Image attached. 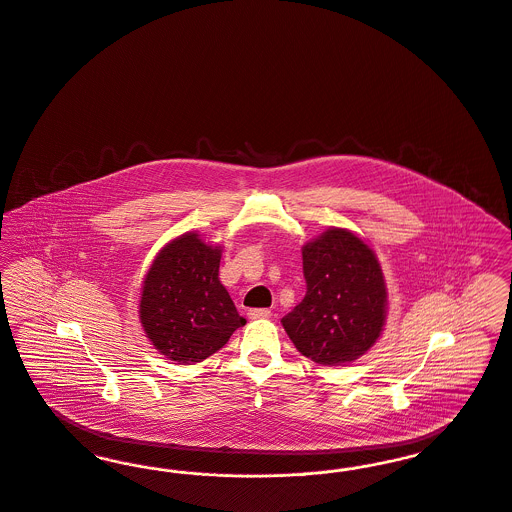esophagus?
Here are the masks:
<instances>
[{
    "instance_id": "34e87169",
    "label": "esophagus",
    "mask_w": 512,
    "mask_h": 512,
    "mask_svg": "<svg viewBox=\"0 0 512 512\" xmlns=\"http://www.w3.org/2000/svg\"><path fill=\"white\" fill-rule=\"evenodd\" d=\"M271 316V312H269L268 308H250L248 310V318L250 320H266Z\"/></svg>"
}]
</instances>
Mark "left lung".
<instances>
[{"instance_id":"obj_1","label":"left lung","mask_w":512,"mask_h":512,"mask_svg":"<svg viewBox=\"0 0 512 512\" xmlns=\"http://www.w3.org/2000/svg\"><path fill=\"white\" fill-rule=\"evenodd\" d=\"M306 295L281 323L306 358L354 362L376 345L387 318V287L376 252L349 229L329 227L302 246Z\"/></svg>"}]
</instances>
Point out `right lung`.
Segmentation results:
<instances>
[{
	"mask_svg": "<svg viewBox=\"0 0 512 512\" xmlns=\"http://www.w3.org/2000/svg\"><path fill=\"white\" fill-rule=\"evenodd\" d=\"M221 246L187 231L163 246L146 271L138 318L150 343L177 364L221 349L246 320L219 281Z\"/></svg>",
	"mask_w": 512,
	"mask_h": 512,
	"instance_id": "1",
	"label": "right lung"
}]
</instances>
